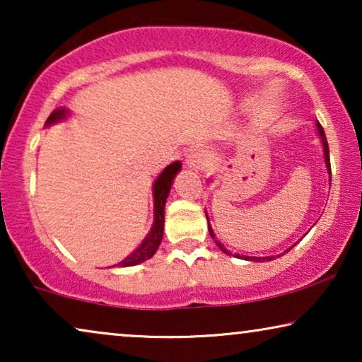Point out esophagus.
I'll use <instances>...</instances> for the list:
<instances>
[{
    "instance_id": "esophagus-1",
    "label": "esophagus",
    "mask_w": 362,
    "mask_h": 362,
    "mask_svg": "<svg viewBox=\"0 0 362 362\" xmlns=\"http://www.w3.org/2000/svg\"><path fill=\"white\" fill-rule=\"evenodd\" d=\"M209 166V158L204 151H194L186 158V168L191 171L202 173Z\"/></svg>"
}]
</instances>
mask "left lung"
<instances>
[{
	"label": "left lung",
	"mask_w": 362,
	"mask_h": 362,
	"mask_svg": "<svg viewBox=\"0 0 362 362\" xmlns=\"http://www.w3.org/2000/svg\"><path fill=\"white\" fill-rule=\"evenodd\" d=\"M316 125V132H318V136H320V141H321V146H323V155H325V165H326V171H328V175H329V182H331V166H329V146H328V141H326V136H325V132H323V127L320 125V122H316L315 123ZM206 217H207V229H209V235L212 237V240L216 242V245L219 247V249L224 252L226 255H234V257H237V259H242V260H247V262H270V260H274V259H276L275 255H270V257H250V255H242V254H234V252H230V250H227L226 247H224V244H222V242L217 239L216 237V234H214V230H212V226H211V222H209V216H207V211H206ZM295 245V244H293ZM291 245V247H293ZM290 247V249H291ZM290 249H286L285 250V254L286 252H288ZM284 255V254H281ZM280 257V255H279Z\"/></svg>",
	"instance_id": "8db88e82"
}]
</instances>
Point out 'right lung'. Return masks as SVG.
Returning a JSON list of instances; mask_svg holds the SVG:
<instances>
[{"label": "right lung", "instance_id": "1", "mask_svg": "<svg viewBox=\"0 0 362 362\" xmlns=\"http://www.w3.org/2000/svg\"><path fill=\"white\" fill-rule=\"evenodd\" d=\"M72 113L67 107H59L54 110L51 115H49L46 127L56 125V123H61L64 120H67ZM182 168L181 161H173L171 165H168L165 170H163L158 177L153 182V226L150 232H148L145 239L138 249L133 252L132 255H128L125 260H122L120 264H117L118 267H133L138 264H143V262L151 259L153 255L156 254L158 247L161 244L163 234H165V206H166V199L170 196L171 186H173V180H175L177 173ZM115 267V265H113Z\"/></svg>", "mask_w": 362, "mask_h": 362}]
</instances>
